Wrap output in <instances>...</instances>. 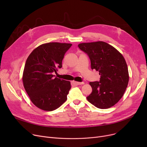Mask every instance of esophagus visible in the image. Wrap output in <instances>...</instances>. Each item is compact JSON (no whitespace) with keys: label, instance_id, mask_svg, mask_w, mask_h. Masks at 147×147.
I'll return each mask as SVG.
<instances>
[{"label":"esophagus","instance_id":"obj_1","mask_svg":"<svg viewBox=\"0 0 147 147\" xmlns=\"http://www.w3.org/2000/svg\"><path fill=\"white\" fill-rule=\"evenodd\" d=\"M72 84L73 85H81V84H84V82H76V81H73L71 82Z\"/></svg>","mask_w":147,"mask_h":147}]
</instances>
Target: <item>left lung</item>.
<instances>
[{"label":"left lung","instance_id":"left-lung-1","mask_svg":"<svg viewBox=\"0 0 147 147\" xmlns=\"http://www.w3.org/2000/svg\"><path fill=\"white\" fill-rule=\"evenodd\" d=\"M80 49L86 53L92 69L99 71V82H90L92 93L88 101L98 109H109L117 104L125 94L129 76L126 62L113 46L104 42L82 43Z\"/></svg>","mask_w":147,"mask_h":147}]
</instances>
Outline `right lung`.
<instances>
[{"instance_id":"right-lung-1","label":"right lung","mask_w":147,"mask_h":147,"mask_svg":"<svg viewBox=\"0 0 147 147\" xmlns=\"http://www.w3.org/2000/svg\"><path fill=\"white\" fill-rule=\"evenodd\" d=\"M72 44L50 42L35 48L27 59L22 83L31 101L38 109L51 111L66 101L70 82L54 78L62 67L65 52Z\"/></svg>"}]
</instances>
